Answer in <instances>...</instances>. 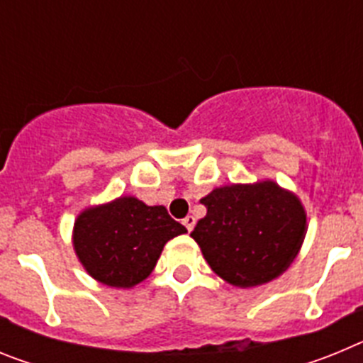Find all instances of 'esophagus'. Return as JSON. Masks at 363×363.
Masks as SVG:
<instances>
[{
	"mask_svg": "<svg viewBox=\"0 0 363 363\" xmlns=\"http://www.w3.org/2000/svg\"><path fill=\"white\" fill-rule=\"evenodd\" d=\"M184 225L187 227V230L191 233V230L194 229V225H196V218L191 216V214H189V216H185L184 218Z\"/></svg>",
	"mask_w": 363,
	"mask_h": 363,
	"instance_id": "esophagus-1",
	"label": "esophagus"
}]
</instances>
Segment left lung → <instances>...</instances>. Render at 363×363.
I'll use <instances>...</instances> for the list:
<instances>
[{"label":"left lung","mask_w":363,"mask_h":363,"mask_svg":"<svg viewBox=\"0 0 363 363\" xmlns=\"http://www.w3.org/2000/svg\"><path fill=\"white\" fill-rule=\"evenodd\" d=\"M200 201L207 214L191 236L209 267L234 287L277 280L306 240V207L272 179L216 187Z\"/></svg>","instance_id":"8db88e82"}]
</instances>
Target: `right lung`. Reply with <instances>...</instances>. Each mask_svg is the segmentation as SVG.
<instances>
[{
  "label": "right lung",
  "mask_w": 363,
  "mask_h": 363,
  "mask_svg": "<svg viewBox=\"0 0 363 363\" xmlns=\"http://www.w3.org/2000/svg\"><path fill=\"white\" fill-rule=\"evenodd\" d=\"M185 233L163 205L120 196L78 214L72 247L89 277L114 289H130L154 271L165 243Z\"/></svg>",
  "instance_id": "1"
}]
</instances>
